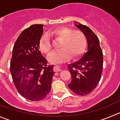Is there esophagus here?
<instances>
[{
	"instance_id": "obj_1",
	"label": "esophagus",
	"mask_w": 120,
	"mask_h": 120,
	"mask_svg": "<svg viewBox=\"0 0 120 120\" xmlns=\"http://www.w3.org/2000/svg\"><path fill=\"white\" fill-rule=\"evenodd\" d=\"M55 69H56V71H60V70H61V69L59 68V66H55Z\"/></svg>"
}]
</instances>
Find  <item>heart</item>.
<instances>
[{
    "label": "heart",
    "instance_id": "heart-1",
    "mask_svg": "<svg viewBox=\"0 0 120 120\" xmlns=\"http://www.w3.org/2000/svg\"><path fill=\"white\" fill-rule=\"evenodd\" d=\"M50 34L61 40L60 50L51 52L48 57V60L51 63L65 61L71 56L76 58L85 50L87 39L85 34L81 31L74 30L68 27H60L54 30ZM40 49L45 54H49L52 50L51 41L48 35L45 34L41 38Z\"/></svg>",
    "mask_w": 120,
    "mask_h": 120
}]
</instances>
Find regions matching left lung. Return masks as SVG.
<instances>
[{"instance_id": "1", "label": "left lung", "mask_w": 120, "mask_h": 120, "mask_svg": "<svg viewBox=\"0 0 120 120\" xmlns=\"http://www.w3.org/2000/svg\"><path fill=\"white\" fill-rule=\"evenodd\" d=\"M86 35L87 51L78 61L68 65L71 81L68 87L75 94L86 95L94 89L101 79L103 69V54L98 37L86 25L75 22Z\"/></svg>"}]
</instances>
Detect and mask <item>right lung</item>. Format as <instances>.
<instances>
[{
	"mask_svg": "<svg viewBox=\"0 0 120 120\" xmlns=\"http://www.w3.org/2000/svg\"><path fill=\"white\" fill-rule=\"evenodd\" d=\"M43 25H32L23 30L15 43L10 71L18 92L25 99L38 101L51 90L54 66L47 65L40 42Z\"/></svg>",
	"mask_w": 120,
	"mask_h": 120,
	"instance_id": "right-lung-1",
	"label": "right lung"
}]
</instances>
